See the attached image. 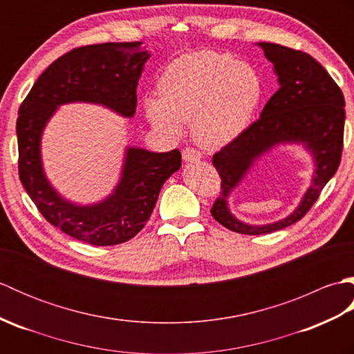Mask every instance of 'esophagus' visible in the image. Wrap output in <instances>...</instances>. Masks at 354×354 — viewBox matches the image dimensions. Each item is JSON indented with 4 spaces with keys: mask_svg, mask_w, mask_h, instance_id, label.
<instances>
[{
    "mask_svg": "<svg viewBox=\"0 0 354 354\" xmlns=\"http://www.w3.org/2000/svg\"><path fill=\"white\" fill-rule=\"evenodd\" d=\"M202 158V155L198 152L196 149H192V147H185L183 150V160L185 162H196Z\"/></svg>",
    "mask_w": 354,
    "mask_h": 354,
    "instance_id": "1",
    "label": "esophagus"
}]
</instances>
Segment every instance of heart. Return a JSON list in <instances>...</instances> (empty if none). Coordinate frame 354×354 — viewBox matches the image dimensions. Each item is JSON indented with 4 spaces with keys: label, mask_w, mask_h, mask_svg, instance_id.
<instances>
[{
    "label": "heart",
    "mask_w": 354,
    "mask_h": 354,
    "mask_svg": "<svg viewBox=\"0 0 354 354\" xmlns=\"http://www.w3.org/2000/svg\"><path fill=\"white\" fill-rule=\"evenodd\" d=\"M160 97H147L145 111L158 129L179 135L192 120L194 141L221 149L252 123L263 85L251 65L228 53L196 51L176 59L158 84Z\"/></svg>",
    "instance_id": "1"
}]
</instances>
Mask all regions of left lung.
Masks as SVG:
<instances>
[{
	"label": "left lung",
	"mask_w": 354,
	"mask_h": 354,
	"mask_svg": "<svg viewBox=\"0 0 354 354\" xmlns=\"http://www.w3.org/2000/svg\"><path fill=\"white\" fill-rule=\"evenodd\" d=\"M257 45L274 65L280 88L257 122L213 156L222 192L212 214L225 228L250 236L283 230L309 212L339 167L345 123L342 91L324 66L303 51L269 42ZM280 144H301L313 155L315 170L310 189L299 207L281 221L266 225L239 221L229 212V194L263 154Z\"/></svg>",
	"instance_id": "obj_1"
}]
</instances>
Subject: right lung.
<instances>
[{
	"instance_id": "right-lung-1",
	"label": "right lung",
	"mask_w": 354,
	"mask_h": 354,
	"mask_svg": "<svg viewBox=\"0 0 354 354\" xmlns=\"http://www.w3.org/2000/svg\"><path fill=\"white\" fill-rule=\"evenodd\" d=\"M150 57L141 42H106L74 48L35 82L17 122L19 179L39 213L65 234L95 246L127 242L145 228L162 184L181 167V152L126 149L122 176L100 202L79 205L62 198L45 176L41 138L59 106L94 103L131 118L137 85Z\"/></svg>"
}]
</instances>
